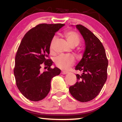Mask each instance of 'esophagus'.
<instances>
[{
    "mask_svg": "<svg viewBox=\"0 0 122 122\" xmlns=\"http://www.w3.org/2000/svg\"><path fill=\"white\" fill-rule=\"evenodd\" d=\"M68 73V71H61V73H62L63 74H67Z\"/></svg>",
    "mask_w": 122,
    "mask_h": 122,
    "instance_id": "obj_1",
    "label": "esophagus"
}]
</instances>
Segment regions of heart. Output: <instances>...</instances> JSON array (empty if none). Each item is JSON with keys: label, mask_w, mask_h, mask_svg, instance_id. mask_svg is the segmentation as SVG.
<instances>
[{"label": "heart", "mask_w": 122, "mask_h": 122, "mask_svg": "<svg viewBox=\"0 0 122 122\" xmlns=\"http://www.w3.org/2000/svg\"><path fill=\"white\" fill-rule=\"evenodd\" d=\"M64 36L66 41L71 47H74L78 46L80 42V37L76 31L73 30L67 31L64 33ZM56 36L53 37L50 44V50L52 51L53 46L56 42ZM54 61L55 65L61 69H66L72 66L74 63V58L70 55H61L54 58Z\"/></svg>", "instance_id": "obj_1"}]
</instances>
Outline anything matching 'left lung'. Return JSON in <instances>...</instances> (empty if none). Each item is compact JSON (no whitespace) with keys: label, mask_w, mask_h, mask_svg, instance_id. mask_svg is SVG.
Segmentation results:
<instances>
[{"label":"left lung","mask_w":122,"mask_h":122,"mask_svg":"<svg viewBox=\"0 0 122 122\" xmlns=\"http://www.w3.org/2000/svg\"><path fill=\"white\" fill-rule=\"evenodd\" d=\"M76 27L84 38L86 47L82 59L76 66V70L82 74H76L77 81L69 90L75 99L86 102L101 92L107 79L108 61L100 40L82 25L77 24Z\"/></svg>","instance_id":"obj_1"}]
</instances>
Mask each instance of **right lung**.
<instances>
[{"label":"right lung","instance_id":"obj_1","mask_svg":"<svg viewBox=\"0 0 122 122\" xmlns=\"http://www.w3.org/2000/svg\"><path fill=\"white\" fill-rule=\"evenodd\" d=\"M64 24H40L25 34L15 58L14 74L16 85L28 99L37 102L44 99L51 90V81L61 70L51 68L49 58L50 44L55 33ZM43 65L48 68L42 73Z\"/></svg>","mask_w":122,"mask_h":122}]
</instances>
